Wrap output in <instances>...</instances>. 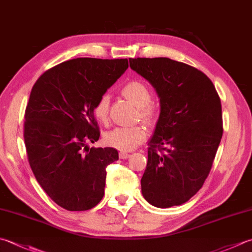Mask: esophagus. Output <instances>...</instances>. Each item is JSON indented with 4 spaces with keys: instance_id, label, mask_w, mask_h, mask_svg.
<instances>
[{
    "instance_id": "34e87169",
    "label": "esophagus",
    "mask_w": 252,
    "mask_h": 252,
    "mask_svg": "<svg viewBox=\"0 0 252 252\" xmlns=\"http://www.w3.org/2000/svg\"><path fill=\"white\" fill-rule=\"evenodd\" d=\"M119 157L121 159H126V158H129V157H130V154H127V153H126V152H120Z\"/></svg>"
}]
</instances>
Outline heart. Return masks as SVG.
<instances>
[{
    "label": "heart",
    "mask_w": 252,
    "mask_h": 252,
    "mask_svg": "<svg viewBox=\"0 0 252 252\" xmlns=\"http://www.w3.org/2000/svg\"><path fill=\"white\" fill-rule=\"evenodd\" d=\"M122 95L132 101L139 108V115L143 120L152 121L154 117V109L151 107L152 95L145 84L139 81H132L122 88ZM110 98L105 94L94 107V115L99 121H106L109 116ZM145 130L140 126H117L105 134V141L108 145L117 150L129 152L139 146L145 139Z\"/></svg>",
    "instance_id": "1"
}]
</instances>
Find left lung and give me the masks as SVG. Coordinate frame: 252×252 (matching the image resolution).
<instances>
[{
    "mask_svg": "<svg viewBox=\"0 0 252 252\" xmlns=\"http://www.w3.org/2000/svg\"><path fill=\"white\" fill-rule=\"evenodd\" d=\"M149 81L160 112L141 179L150 204L167 209L189 201L209 176L223 135L221 105L213 83L198 68L169 58L129 59Z\"/></svg>",
    "mask_w": 252,
    "mask_h": 252,
    "instance_id": "obj_1",
    "label": "left lung"
}]
</instances>
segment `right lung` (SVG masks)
Returning <instances> with one entry per match:
<instances>
[{
  "label": "right lung",
  "instance_id": "right-lung-1",
  "mask_svg": "<svg viewBox=\"0 0 252 252\" xmlns=\"http://www.w3.org/2000/svg\"><path fill=\"white\" fill-rule=\"evenodd\" d=\"M127 66V59L77 58L44 72L32 87L24 126L29 165L44 192L67 211L99 203L106 167L119 159L112 147L87 143L100 136L94 107Z\"/></svg>",
  "mask_w": 252,
  "mask_h": 252
}]
</instances>
